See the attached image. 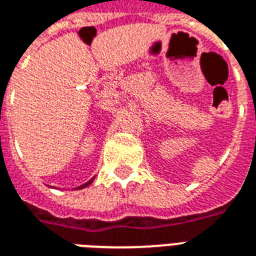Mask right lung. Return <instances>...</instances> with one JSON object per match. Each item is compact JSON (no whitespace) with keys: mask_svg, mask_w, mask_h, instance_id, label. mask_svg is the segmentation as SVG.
<instances>
[{"mask_svg":"<svg viewBox=\"0 0 256 256\" xmlns=\"http://www.w3.org/2000/svg\"><path fill=\"white\" fill-rule=\"evenodd\" d=\"M93 180H94V178H92V180H90V181H88V182H86V184H84V185H80V186H79V188H76V189H82V188H86V186H88V185H90V184L93 182Z\"/></svg>","mask_w":256,"mask_h":256,"instance_id":"obj_1","label":"right lung"}]
</instances>
